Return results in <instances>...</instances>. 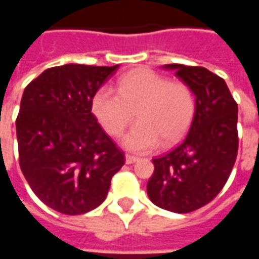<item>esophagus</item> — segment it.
<instances>
[{"mask_svg": "<svg viewBox=\"0 0 259 259\" xmlns=\"http://www.w3.org/2000/svg\"><path fill=\"white\" fill-rule=\"evenodd\" d=\"M139 161V157H135V155H130V154H126V163H135Z\"/></svg>", "mask_w": 259, "mask_h": 259, "instance_id": "1", "label": "esophagus"}]
</instances>
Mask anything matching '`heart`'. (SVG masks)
I'll return each mask as SVG.
<instances>
[{
    "mask_svg": "<svg viewBox=\"0 0 259 259\" xmlns=\"http://www.w3.org/2000/svg\"><path fill=\"white\" fill-rule=\"evenodd\" d=\"M115 91L101 87L91 98V112L109 136H120L136 118L139 122L124 135L123 146L135 152L155 150L161 141L170 146L183 137L195 112V98L183 81L150 69H136L120 76Z\"/></svg>",
    "mask_w": 259,
    "mask_h": 259,
    "instance_id": "1",
    "label": "heart"
}]
</instances>
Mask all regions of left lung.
<instances>
[{"mask_svg": "<svg viewBox=\"0 0 259 259\" xmlns=\"http://www.w3.org/2000/svg\"><path fill=\"white\" fill-rule=\"evenodd\" d=\"M195 96L189 135L162 157L154 158L147 183L159 208L187 213L211 202L226 185L239 150L237 102L222 77L202 66L165 65Z\"/></svg>", "mask_w": 259, "mask_h": 259, "instance_id": "left-lung-1", "label": "left lung"}]
</instances>
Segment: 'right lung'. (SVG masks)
I'll return each instance as SVG.
<instances>
[{
	"label": "right lung",
	"instance_id": "right-lung-1",
	"mask_svg": "<svg viewBox=\"0 0 259 259\" xmlns=\"http://www.w3.org/2000/svg\"><path fill=\"white\" fill-rule=\"evenodd\" d=\"M118 70L68 64L26 85L16 118L19 165L54 211L80 215L101 205L124 155L91 112V98Z\"/></svg>",
	"mask_w": 259,
	"mask_h": 259
}]
</instances>
